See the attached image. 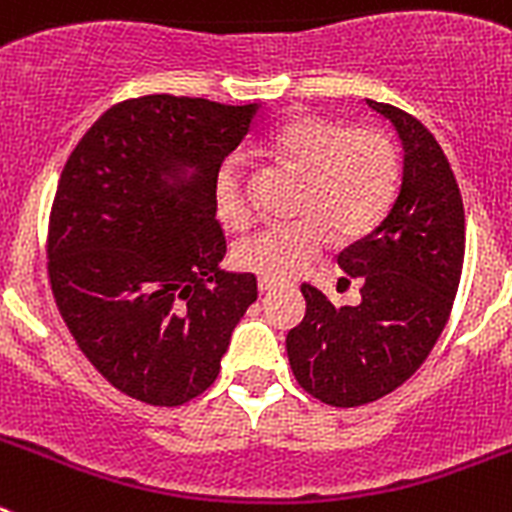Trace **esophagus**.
Here are the masks:
<instances>
[{
    "mask_svg": "<svg viewBox=\"0 0 512 512\" xmlns=\"http://www.w3.org/2000/svg\"><path fill=\"white\" fill-rule=\"evenodd\" d=\"M279 282H274V279H266V277H259V289L261 292H269V289L277 287Z\"/></svg>",
    "mask_w": 512,
    "mask_h": 512,
    "instance_id": "obj_1",
    "label": "esophagus"
}]
</instances>
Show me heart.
I'll return each instance as SVG.
<instances>
[{
	"label": "heart",
	"instance_id": "obj_1",
	"mask_svg": "<svg viewBox=\"0 0 512 512\" xmlns=\"http://www.w3.org/2000/svg\"><path fill=\"white\" fill-rule=\"evenodd\" d=\"M269 153L305 174L297 200L300 220L269 225L235 246V264L266 279L295 277L330 241L369 233L387 212L400 179L395 140L379 128H348L323 115L284 122L266 140ZM217 217L241 230L253 220L251 192L238 158H225L212 182Z\"/></svg>",
	"mask_w": 512,
	"mask_h": 512
}]
</instances>
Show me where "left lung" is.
I'll use <instances>...</instances> for the list:
<instances>
[{"instance_id": "left-lung-1", "label": "left lung", "mask_w": 512, "mask_h": 512, "mask_svg": "<svg viewBox=\"0 0 512 512\" xmlns=\"http://www.w3.org/2000/svg\"><path fill=\"white\" fill-rule=\"evenodd\" d=\"M402 140V184L382 223L338 253L359 305L336 307L302 284L307 312L287 333L292 374L307 395L356 408L420 369L454 307L464 264V202L438 140L400 107L366 99Z\"/></svg>"}]
</instances>
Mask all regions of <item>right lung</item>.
<instances>
[{
	"mask_svg": "<svg viewBox=\"0 0 512 512\" xmlns=\"http://www.w3.org/2000/svg\"><path fill=\"white\" fill-rule=\"evenodd\" d=\"M259 104L125 99L76 143L48 223V279L63 323L112 387L184 405L220 374L256 277L220 269L217 166Z\"/></svg>",
	"mask_w": 512,
	"mask_h": 512,
	"instance_id": "right-lung-1",
	"label": "right lung"
}]
</instances>
